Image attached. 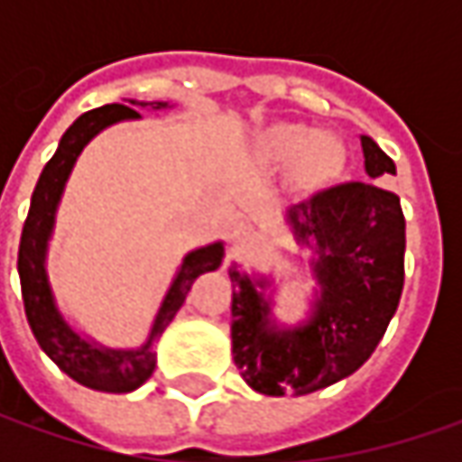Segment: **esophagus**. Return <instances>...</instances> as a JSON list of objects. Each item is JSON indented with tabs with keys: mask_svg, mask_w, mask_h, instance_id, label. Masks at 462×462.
Masks as SVG:
<instances>
[{
	"mask_svg": "<svg viewBox=\"0 0 462 462\" xmlns=\"http://www.w3.org/2000/svg\"><path fill=\"white\" fill-rule=\"evenodd\" d=\"M226 239L231 244V249H244L252 239V231H249L246 223H231L228 231H226Z\"/></svg>",
	"mask_w": 462,
	"mask_h": 462,
	"instance_id": "1",
	"label": "esophagus"
}]
</instances>
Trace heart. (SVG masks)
<instances>
[{
  "label": "heart",
  "mask_w": 462,
  "mask_h": 462,
  "mask_svg": "<svg viewBox=\"0 0 462 462\" xmlns=\"http://www.w3.org/2000/svg\"><path fill=\"white\" fill-rule=\"evenodd\" d=\"M264 156L275 167L298 162L309 185L327 182L345 164L342 143L328 134H310L306 125H280L264 141Z\"/></svg>",
  "instance_id": "1"
}]
</instances>
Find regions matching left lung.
I'll return each instance as SVG.
<instances>
[{"label":"left lung","instance_id":"obj_1","mask_svg":"<svg viewBox=\"0 0 462 462\" xmlns=\"http://www.w3.org/2000/svg\"><path fill=\"white\" fill-rule=\"evenodd\" d=\"M367 180L396 174L381 146L360 135ZM293 236L310 254L313 293L298 324L275 316V280L228 270L231 352L249 388L264 396H306L352 375L375 352L403 291L406 221L399 195L346 182L288 210Z\"/></svg>","mask_w":462,"mask_h":462}]
</instances>
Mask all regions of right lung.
Returning a JSON list of instances; mask_svg holds the SVG:
<instances>
[{
	"label": "right lung",
	"mask_w": 462,
	"mask_h": 462,
	"mask_svg": "<svg viewBox=\"0 0 462 462\" xmlns=\"http://www.w3.org/2000/svg\"><path fill=\"white\" fill-rule=\"evenodd\" d=\"M146 107L167 110L171 105L125 99V105H102L97 110H89L69 125V131L59 141V149L43 167L41 180L32 189L27 221L20 236L17 273H20L27 324L32 328L38 345L69 378L102 393H131L152 378L153 367H156V352H153L156 339L171 324L177 310L182 309L192 282L205 273L218 270L226 254L223 241H213L208 246L187 252L182 264L171 277V285L162 306L153 316L146 342L138 346L116 349V346L99 345L92 337L81 334L59 309V300L48 277V246H51L56 213L61 205L66 182L71 177V169L77 164L79 153L84 152V146L95 135L123 120H138L141 117L138 110H146Z\"/></svg>",
	"instance_id": "add662e5"
}]
</instances>
